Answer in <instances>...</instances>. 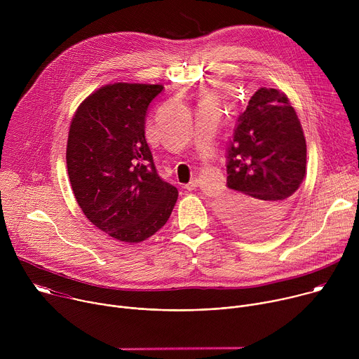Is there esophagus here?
I'll list each match as a JSON object with an SVG mask.
<instances>
[{
  "label": "esophagus",
  "instance_id": "obj_1",
  "mask_svg": "<svg viewBox=\"0 0 359 359\" xmlns=\"http://www.w3.org/2000/svg\"><path fill=\"white\" fill-rule=\"evenodd\" d=\"M197 186H198V180H197L196 177H193V179H191L186 186H184V187H186L187 190H194Z\"/></svg>",
  "mask_w": 359,
  "mask_h": 359
}]
</instances>
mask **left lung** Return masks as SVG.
<instances>
[{
    "mask_svg": "<svg viewBox=\"0 0 359 359\" xmlns=\"http://www.w3.org/2000/svg\"><path fill=\"white\" fill-rule=\"evenodd\" d=\"M227 190L220 197L223 222L244 236H264L291 209L306 165L301 123L288 97L260 88L240 114L226 147Z\"/></svg>",
    "mask_w": 359,
    "mask_h": 359,
    "instance_id": "8db88e82",
    "label": "left lung"
}]
</instances>
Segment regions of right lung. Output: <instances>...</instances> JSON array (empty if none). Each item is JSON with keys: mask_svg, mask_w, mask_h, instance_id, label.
I'll list each match as a JSON object with an SVG mask.
<instances>
[{"mask_svg": "<svg viewBox=\"0 0 359 359\" xmlns=\"http://www.w3.org/2000/svg\"><path fill=\"white\" fill-rule=\"evenodd\" d=\"M162 85L114 83L89 95L69 129L67 166L75 198L99 230L139 243L169 220L177 189L165 182L144 137Z\"/></svg>", "mask_w": 359, "mask_h": 359, "instance_id": "add662e5", "label": "right lung"}]
</instances>
